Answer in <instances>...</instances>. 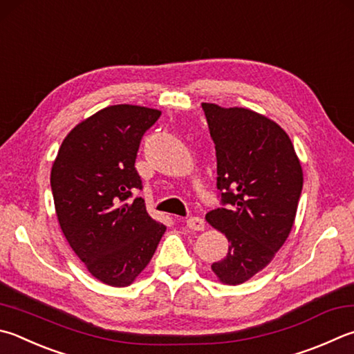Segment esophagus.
<instances>
[{
	"mask_svg": "<svg viewBox=\"0 0 354 354\" xmlns=\"http://www.w3.org/2000/svg\"><path fill=\"white\" fill-rule=\"evenodd\" d=\"M185 224H187V227L192 229V230H203L204 226H205L204 220H203V218H199V216H189L187 221H185Z\"/></svg>",
	"mask_w": 354,
	"mask_h": 354,
	"instance_id": "obj_1",
	"label": "esophagus"
}]
</instances>
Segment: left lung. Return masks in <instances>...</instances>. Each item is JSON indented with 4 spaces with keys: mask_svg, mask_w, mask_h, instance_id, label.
Masks as SVG:
<instances>
[{
    "mask_svg": "<svg viewBox=\"0 0 354 354\" xmlns=\"http://www.w3.org/2000/svg\"><path fill=\"white\" fill-rule=\"evenodd\" d=\"M216 153L221 207L205 215L229 241L212 271L240 285L260 272L291 232L304 185L300 160L281 128L246 108L203 104Z\"/></svg>",
    "mask_w": 354,
    "mask_h": 354,
    "instance_id": "obj_1",
    "label": "left lung"
}]
</instances>
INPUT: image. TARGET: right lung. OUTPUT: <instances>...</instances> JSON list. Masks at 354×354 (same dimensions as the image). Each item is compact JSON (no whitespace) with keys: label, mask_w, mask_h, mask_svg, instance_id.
Masks as SVG:
<instances>
[{"label":"right lung","mask_w":354,"mask_h":354,"mask_svg":"<svg viewBox=\"0 0 354 354\" xmlns=\"http://www.w3.org/2000/svg\"><path fill=\"white\" fill-rule=\"evenodd\" d=\"M160 111L106 106L80 122L62 142L50 189L69 246L95 279L128 286L149 265L165 226L134 196L142 179L134 167L140 140Z\"/></svg>","instance_id":"add662e5"}]
</instances>
